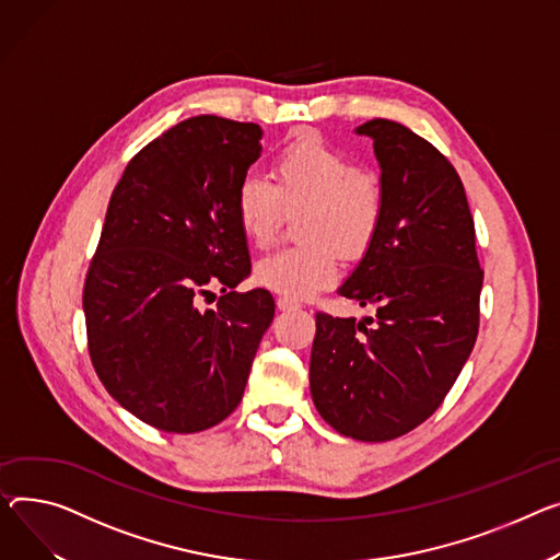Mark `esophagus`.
<instances>
[{
	"mask_svg": "<svg viewBox=\"0 0 560 560\" xmlns=\"http://www.w3.org/2000/svg\"><path fill=\"white\" fill-rule=\"evenodd\" d=\"M277 308H279V311H296V308H300V302L288 300V296H279V300H277Z\"/></svg>",
	"mask_w": 560,
	"mask_h": 560,
	"instance_id": "obj_1",
	"label": "esophagus"
}]
</instances>
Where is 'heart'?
<instances>
[{
    "mask_svg": "<svg viewBox=\"0 0 560 560\" xmlns=\"http://www.w3.org/2000/svg\"><path fill=\"white\" fill-rule=\"evenodd\" d=\"M275 184L260 175L241 179L234 209L243 236L268 247L283 205L308 207L304 238L256 264V281L290 300H306L338 277V248L345 258L362 256L383 220V191L374 175L360 173L351 158L313 132L290 139L272 162Z\"/></svg>",
    "mask_w": 560,
    "mask_h": 560,
    "instance_id": "obj_1",
    "label": "heart"
}]
</instances>
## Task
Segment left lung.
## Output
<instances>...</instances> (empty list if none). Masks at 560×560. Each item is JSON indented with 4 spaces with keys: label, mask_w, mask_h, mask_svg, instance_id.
Segmentation results:
<instances>
[{
    "label": "left lung",
    "mask_w": 560,
    "mask_h": 560,
    "mask_svg": "<svg viewBox=\"0 0 560 560\" xmlns=\"http://www.w3.org/2000/svg\"><path fill=\"white\" fill-rule=\"evenodd\" d=\"M355 135L374 139L383 220L338 292L374 306L376 324L317 313L311 394L332 430L389 441L432 417L455 385L477 340L483 272L453 164L389 119Z\"/></svg>",
    "instance_id": "obj_1"
}]
</instances>
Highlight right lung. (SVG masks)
<instances>
[{
    "label": "right lung",
    "mask_w": 560,
    "mask_h": 560,
    "mask_svg": "<svg viewBox=\"0 0 560 560\" xmlns=\"http://www.w3.org/2000/svg\"><path fill=\"white\" fill-rule=\"evenodd\" d=\"M264 130L213 115L143 145L112 191L83 311L90 358L107 394L164 432L213 428L238 407L275 317L249 277L234 198L260 158ZM220 282L215 312L199 308Z\"/></svg>",
    "instance_id": "add662e5"
}]
</instances>
